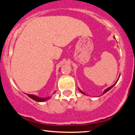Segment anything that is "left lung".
Listing matches in <instances>:
<instances>
[{"mask_svg":"<svg viewBox=\"0 0 135 135\" xmlns=\"http://www.w3.org/2000/svg\"><path fill=\"white\" fill-rule=\"evenodd\" d=\"M118 80H119V78L118 79V80H117V81H116V82H115V83L114 84V85H112V86H111L109 87V88H107V89H105V90H104V92H103V94H102V95H104V93H105L106 92H107V91H109V90H110V89H111V88H112V87H113V86H114V85H115V84H116V83H117V82H118ZM78 89H79V90H80V92H81V93H83V94H84V95H86V94H85V93H84V92H83V91H81V90L80 89V88H78Z\"/></svg>","mask_w":135,"mask_h":135,"instance_id":"1","label":"left lung"}]
</instances>
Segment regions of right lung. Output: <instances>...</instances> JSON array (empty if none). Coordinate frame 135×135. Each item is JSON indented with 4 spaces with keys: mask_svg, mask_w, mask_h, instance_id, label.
Segmentation results:
<instances>
[{
    "mask_svg": "<svg viewBox=\"0 0 135 135\" xmlns=\"http://www.w3.org/2000/svg\"><path fill=\"white\" fill-rule=\"evenodd\" d=\"M55 91H54L55 93ZM26 94L30 98H31V99L34 100L35 101H36V102H45L46 100H48L49 99H50V98H51V97H44V98H42V97H39L36 96V95H31V94Z\"/></svg>",
    "mask_w": 135,
    "mask_h": 135,
    "instance_id": "right-lung-1",
    "label": "right lung"
}]
</instances>
